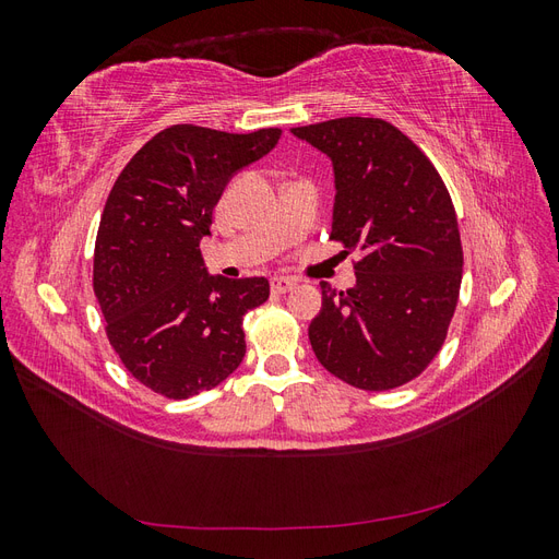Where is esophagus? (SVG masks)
<instances>
[{
  "label": "esophagus",
  "instance_id": "34e87169",
  "mask_svg": "<svg viewBox=\"0 0 559 559\" xmlns=\"http://www.w3.org/2000/svg\"><path fill=\"white\" fill-rule=\"evenodd\" d=\"M270 286H273V292H275V294H286V292H292V289H294V286H296V280L275 275L273 280H270Z\"/></svg>",
  "mask_w": 559,
  "mask_h": 559
}]
</instances>
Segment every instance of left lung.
Segmentation results:
<instances>
[{
	"instance_id": "obj_1",
	"label": "left lung",
	"mask_w": 559,
	"mask_h": 559,
	"mask_svg": "<svg viewBox=\"0 0 559 559\" xmlns=\"http://www.w3.org/2000/svg\"><path fill=\"white\" fill-rule=\"evenodd\" d=\"M333 163L331 240L359 251L357 286L321 282L314 357L343 382L384 392L417 378L441 349L462 286L450 193L419 146L382 118L292 128Z\"/></svg>"
}]
</instances>
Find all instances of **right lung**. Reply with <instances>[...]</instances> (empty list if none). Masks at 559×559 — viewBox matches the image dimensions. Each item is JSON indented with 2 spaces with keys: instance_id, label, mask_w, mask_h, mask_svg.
<instances>
[{
  "instance_id": "1",
  "label": "right lung",
  "mask_w": 559,
  "mask_h": 559,
  "mask_svg": "<svg viewBox=\"0 0 559 559\" xmlns=\"http://www.w3.org/2000/svg\"><path fill=\"white\" fill-rule=\"evenodd\" d=\"M280 134L165 128L114 183L95 240L93 289L114 352L156 394L207 392L245 359L242 317L267 300L270 284L210 275L200 240L233 175L270 154Z\"/></svg>"
}]
</instances>
